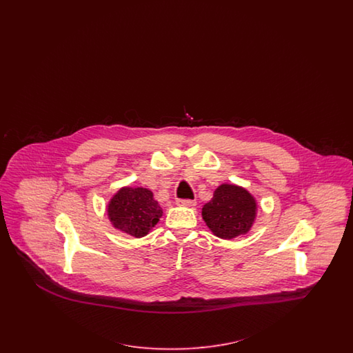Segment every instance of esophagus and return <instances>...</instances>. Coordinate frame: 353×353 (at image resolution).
<instances>
[{"mask_svg": "<svg viewBox=\"0 0 353 353\" xmlns=\"http://www.w3.org/2000/svg\"><path fill=\"white\" fill-rule=\"evenodd\" d=\"M177 204L179 205H183V207H194L196 202L195 201H190V199H179Z\"/></svg>", "mask_w": 353, "mask_h": 353, "instance_id": "1", "label": "esophagus"}]
</instances>
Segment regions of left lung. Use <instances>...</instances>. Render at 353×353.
I'll list each match as a JSON object with an SVG mask.
<instances>
[{"mask_svg": "<svg viewBox=\"0 0 353 353\" xmlns=\"http://www.w3.org/2000/svg\"><path fill=\"white\" fill-rule=\"evenodd\" d=\"M256 211V201L246 189L223 183L214 190V198L204 204L202 216L216 236L233 239L251 229Z\"/></svg>", "mask_w": 353, "mask_h": 353, "instance_id": "obj_1", "label": "left lung"}]
</instances>
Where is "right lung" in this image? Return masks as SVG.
Instances as JSON below:
<instances>
[{"instance_id":"add662e5","label":"right lung","mask_w":353,"mask_h":353,"mask_svg":"<svg viewBox=\"0 0 353 353\" xmlns=\"http://www.w3.org/2000/svg\"><path fill=\"white\" fill-rule=\"evenodd\" d=\"M107 214L114 228L141 238L158 224L163 210L149 189L125 186L111 198Z\"/></svg>"}]
</instances>
